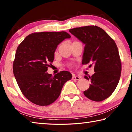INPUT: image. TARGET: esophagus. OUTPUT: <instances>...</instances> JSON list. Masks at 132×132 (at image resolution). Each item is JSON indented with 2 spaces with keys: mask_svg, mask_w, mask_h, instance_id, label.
<instances>
[{
  "mask_svg": "<svg viewBox=\"0 0 132 132\" xmlns=\"http://www.w3.org/2000/svg\"><path fill=\"white\" fill-rule=\"evenodd\" d=\"M80 77L79 76H75V75H73V77H72V79L73 80H78L80 79Z\"/></svg>",
  "mask_w": 132,
  "mask_h": 132,
  "instance_id": "1",
  "label": "esophagus"
}]
</instances>
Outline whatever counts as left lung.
I'll use <instances>...</instances> for the list:
<instances>
[{"label": "left lung", "instance_id": "left-lung-1", "mask_svg": "<svg viewBox=\"0 0 132 132\" xmlns=\"http://www.w3.org/2000/svg\"><path fill=\"white\" fill-rule=\"evenodd\" d=\"M69 32L85 44L82 64L94 65V74L84 76L91 80V84L84 94L92 101H103L115 91L120 77L121 62L117 44L97 26L75 28Z\"/></svg>", "mask_w": 132, "mask_h": 132}]
</instances>
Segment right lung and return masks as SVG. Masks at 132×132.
<instances>
[{
    "instance_id": "obj_1",
    "label": "right lung",
    "mask_w": 132,
    "mask_h": 132,
    "mask_svg": "<svg viewBox=\"0 0 132 132\" xmlns=\"http://www.w3.org/2000/svg\"><path fill=\"white\" fill-rule=\"evenodd\" d=\"M71 36L65 31L34 32L17 47L13 70L23 95L31 102L46 106L56 100L72 75L62 71L52 77L46 72L54 59L57 46Z\"/></svg>"
}]
</instances>
